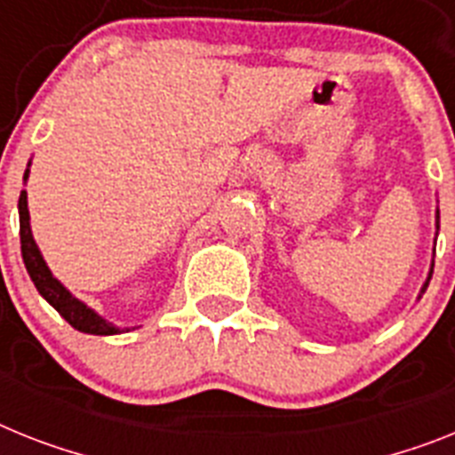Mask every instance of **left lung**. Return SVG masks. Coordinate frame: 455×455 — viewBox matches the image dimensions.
I'll return each mask as SVG.
<instances>
[{
    "label": "left lung",
    "instance_id": "obj_1",
    "mask_svg": "<svg viewBox=\"0 0 455 455\" xmlns=\"http://www.w3.org/2000/svg\"><path fill=\"white\" fill-rule=\"evenodd\" d=\"M435 228H437V234H440V210H437V212H435ZM435 234V235H437ZM433 257H435V247H433ZM433 266H435V259H433V263H430V273H428V280L423 282V286H421V293H419V299H421L423 293H426V289H428V282H430V277H433Z\"/></svg>",
    "mask_w": 455,
    "mask_h": 455
}]
</instances>
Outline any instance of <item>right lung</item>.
<instances>
[{
  "label": "right lung",
  "mask_w": 455,
  "mask_h": 455,
  "mask_svg": "<svg viewBox=\"0 0 455 455\" xmlns=\"http://www.w3.org/2000/svg\"><path fill=\"white\" fill-rule=\"evenodd\" d=\"M29 166L32 162L27 164V171L22 175V180L27 182L29 178ZM18 215H20V250H22V261H25V268L32 277L36 291L44 296L48 303L55 307L60 315L67 319L76 331L80 333H90V335H117L124 333V328L110 323L108 319L94 312L90 305H85L83 300H78L74 293L68 291L62 282L57 280L55 275L51 273L48 263H45L44 254H41L39 245L32 235V227H29V210H27V192L22 189L20 198H18ZM129 331V328H127Z\"/></svg>",
  "instance_id": "add662e5"
}]
</instances>
